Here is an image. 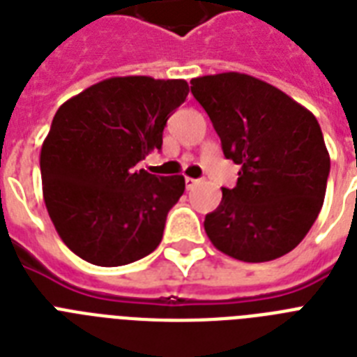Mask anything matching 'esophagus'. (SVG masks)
Here are the masks:
<instances>
[{
  "label": "esophagus",
  "instance_id": "esophagus-1",
  "mask_svg": "<svg viewBox=\"0 0 357 357\" xmlns=\"http://www.w3.org/2000/svg\"><path fill=\"white\" fill-rule=\"evenodd\" d=\"M199 183V179H194V178H185V187L188 188V190H190V188H194L196 187V185Z\"/></svg>",
  "mask_w": 357,
  "mask_h": 357
}]
</instances>
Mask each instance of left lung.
I'll list each match as a JSON object with an SVG mask.
<instances>
[{
  "label": "left lung",
  "mask_w": 357,
  "mask_h": 357,
  "mask_svg": "<svg viewBox=\"0 0 357 357\" xmlns=\"http://www.w3.org/2000/svg\"><path fill=\"white\" fill-rule=\"evenodd\" d=\"M227 159L242 169L205 216L216 249L268 262L301 244L323 207L330 155L314 113L271 84L244 73L190 80Z\"/></svg>",
  "instance_id": "obj_1"
}]
</instances>
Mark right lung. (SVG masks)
Returning <instances> with one entry per match:
<instances>
[{"label":"right lung","instance_id":"obj_1","mask_svg":"<svg viewBox=\"0 0 357 357\" xmlns=\"http://www.w3.org/2000/svg\"><path fill=\"white\" fill-rule=\"evenodd\" d=\"M187 95L185 80L113 77L58 108L40 153L43 202L80 259L113 268L159 245L185 178L135 165L161 150L167 121Z\"/></svg>","mask_w":357,"mask_h":357}]
</instances>
